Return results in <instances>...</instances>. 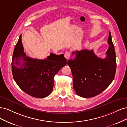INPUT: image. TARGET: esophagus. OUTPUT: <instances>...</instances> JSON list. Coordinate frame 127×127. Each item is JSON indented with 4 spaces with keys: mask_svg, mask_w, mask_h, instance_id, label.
Wrapping results in <instances>:
<instances>
[{
    "mask_svg": "<svg viewBox=\"0 0 127 127\" xmlns=\"http://www.w3.org/2000/svg\"><path fill=\"white\" fill-rule=\"evenodd\" d=\"M70 55H71V53H70V52H69V51L66 52L65 53V54H64V57L67 60H68L69 58V57H70Z\"/></svg>",
    "mask_w": 127,
    "mask_h": 127,
    "instance_id": "1",
    "label": "esophagus"
}]
</instances>
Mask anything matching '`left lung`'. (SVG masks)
Segmentation results:
<instances>
[{"instance_id": "8db88e82", "label": "left lung", "mask_w": 127, "mask_h": 127, "mask_svg": "<svg viewBox=\"0 0 127 127\" xmlns=\"http://www.w3.org/2000/svg\"><path fill=\"white\" fill-rule=\"evenodd\" d=\"M109 48L107 57L99 58L93 50L73 52L74 60H68L73 76V88L77 95L92 97L103 92L113 81L116 71V56L111 32L108 39Z\"/></svg>"}]
</instances>
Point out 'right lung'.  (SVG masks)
<instances>
[{"instance_id":"right-lung-1","label":"right lung","mask_w":127,"mask_h":127,"mask_svg":"<svg viewBox=\"0 0 127 127\" xmlns=\"http://www.w3.org/2000/svg\"><path fill=\"white\" fill-rule=\"evenodd\" d=\"M66 64L63 54L51 53L44 60L28 57L24 52L20 35L13 53L11 71L16 83L24 92L32 97L43 98L51 93L54 76Z\"/></svg>"}]
</instances>
